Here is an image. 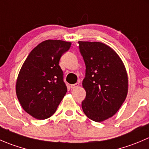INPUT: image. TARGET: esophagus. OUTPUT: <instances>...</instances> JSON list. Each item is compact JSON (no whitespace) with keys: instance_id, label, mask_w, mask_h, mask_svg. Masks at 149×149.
<instances>
[{"instance_id":"34e87169","label":"esophagus","mask_w":149,"mask_h":149,"mask_svg":"<svg viewBox=\"0 0 149 149\" xmlns=\"http://www.w3.org/2000/svg\"><path fill=\"white\" fill-rule=\"evenodd\" d=\"M79 86V84L76 83V84H74L70 85V88H71V89H76V88H77Z\"/></svg>"}]
</instances>
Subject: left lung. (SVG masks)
I'll list each match as a JSON object with an SVG mask.
<instances>
[{
  "label": "left lung",
  "mask_w": 149,
  "mask_h": 149,
  "mask_svg": "<svg viewBox=\"0 0 149 149\" xmlns=\"http://www.w3.org/2000/svg\"><path fill=\"white\" fill-rule=\"evenodd\" d=\"M86 65L82 86L86 97L84 113L96 122L112 117L125 102L128 76L123 62L112 48L101 42L79 41Z\"/></svg>",
  "instance_id": "obj_1"
}]
</instances>
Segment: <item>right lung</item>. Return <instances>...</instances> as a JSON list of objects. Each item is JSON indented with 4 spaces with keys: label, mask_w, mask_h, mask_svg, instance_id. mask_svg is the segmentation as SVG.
<instances>
[{
    "label": "right lung",
    "mask_w": 149,
    "mask_h": 149,
    "mask_svg": "<svg viewBox=\"0 0 149 149\" xmlns=\"http://www.w3.org/2000/svg\"><path fill=\"white\" fill-rule=\"evenodd\" d=\"M71 43L47 40L36 46L23 63L16 93L24 111L37 119L52 116L67 92L59 62Z\"/></svg>",
    "instance_id": "right-lung-1"
}]
</instances>
